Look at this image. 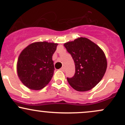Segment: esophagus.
I'll return each mask as SVG.
<instances>
[{"instance_id":"obj_1","label":"esophagus","mask_w":125,"mask_h":125,"mask_svg":"<svg viewBox=\"0 0 125 125\" xmlns=\"http://www.w3.org/2000/svg\"><path fill=\"white\" fill-rule=\"evenodd\" d=\"M61 70L62 71V72H65V68L64 67H61Z\"/></svg>"}]
</instances>
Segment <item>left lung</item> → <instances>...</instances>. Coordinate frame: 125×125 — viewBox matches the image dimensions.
I'll return each mask as SVG.
<instances>
[{"label": "left lung", "mask_w": 125, "mask_h": 125, "mask_svg": "<svg viewBox=\"0 0 125 125\" xmlns=\"http://www.w3.org/2000/svg\"><path fill=\"white\" fill-rule=\"evenodd\" d=\"M73 58L75 74L67 79L68 83L79 92L94 88L103 79L107 67L103 51L93 42L86 37H79L64 44Z\"/></svg>", "instance_id": "left-lung-1"}]
</instances>
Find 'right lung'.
I'll return each mask as SVG.
<instances>
[{
	"label": "right lung",
	"mask_w": 125,
	"mask_h": 125,
	"mask_svg": "<svg viewBox=\"0 0 125 125\" xmlns=\"http://www.w3.org/2000/svg\"><path fill=\"white\" fill-rule=\"evenodd\" d=\"M58 43L37 42L24 48L18 58L17 74L30 89L40 90L49 83L54 72L52 55Z\"/></svg>",
	"instance_id": "1"
}]
</instances>
